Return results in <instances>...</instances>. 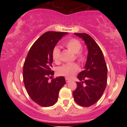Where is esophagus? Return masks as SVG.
Here are the masks:
<instances>
[{
    "label": "esophagus",
    "mask_w": 127,
    "mask_h": 127,
    "mask_svg": "<svg viewBox=\"0 0 127 127\" xmlns=\"http://www.w3.org/2000/svg\"><path fill=\"white\" fill-rule=\"evenodd\" d=\"M65 82H66L67 83H68V82H70V80L69 79H68V78H65Z\"/></svg>",
    "instance_id": "1"
}]
</instances>
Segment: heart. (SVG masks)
Wrapping results in <instances>:
<instances>
[{
    "instance_id": "b5f03b06",
    "label": "heart",
    "mask_w": 127,
    "mask_h": 127,
    "mask_svg": "<svg viewBox=\"0 0 127 127\" xmlns=\"http://www.w3.org/2000/svg\"><path fill=\"white\" fill-rule=\"evenodd\" d=\"M64 45L68 50L71 51L73 53L75 54V57L79 62H84L85 60V55L81 51L82 43L76 39H69L64 42ZM52 59L55 62H59L60 57V50L59 46L54 48L52 52ZM79 70V66L76 63L66 64L62 65L58 69L59 75L64 76L67 78H72Z\"/></svg>"
}]
</instances>
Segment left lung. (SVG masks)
<instances>
[{
  "label": "left lung",
  "mask_w": 127,
  "mask_h": 127,
  "mask_svg": "<svg viewBox=\"0 0 127 127\" xmlns=\"http://www.w3.org/2000/svg\"><path fill=\"white\" fill-rule=\"evenodd\" d=\"M74 34L84 40L88 53L84 70L77 77L82 82H76L73 95L79 105L89 107L97 103L104 93L107 85V65L101 49L91 36L87 33Z\"/></svg>",
  "instance_id": "1"
}]
</instances>
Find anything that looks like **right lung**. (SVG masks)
<instances>
[{"label":"right lung","mask_w":127,"mask_h":127,"mask_svg":"<svg viewBox=\"0 0 127 127\" xmlns=\"http://www.w3.org/2000/svg\"><path fill=\"white\" fill-rule=\"evenodd\" d=\"M67 34L66 32H47L33 43L23 65V81L29 95L33 101L42 107H49L56 103L59 91L65 84L63 76L49 81L54 75L52 71L54 48Z\"/></svg>","instance_id":"right-lung-1"}]
</instances>
